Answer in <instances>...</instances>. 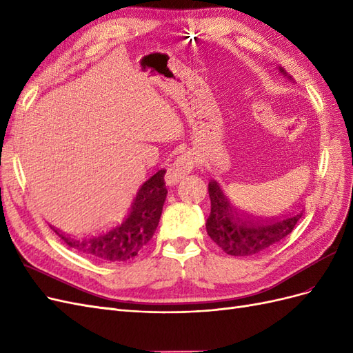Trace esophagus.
<instances>
[{
    "mask_svg": "<svg viewBox=\"0 0 353 353\" xmlns=\"http://www.w3.org/2000/svg\"><path fill=\"white\" fill-rule=\"evenodd\" d=\"M195 165V158L190 152L177 157V160L167 168L165 173V183L167 186H174L180 183L183 177L190 173V170Z\"/></svg>",
    "mask_w": 353,
    "mask_h": 353,
    "instance_id": "34e87169",
    "label": "esophagus"
}]
</instances>
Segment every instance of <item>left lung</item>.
<instances>
[{"label": "left lung", "instance_id": "left-lung-1", "mask_svg": "<svg viewBox=\"0 0 353 353\" xmlns=\"http://www.w3.org/2000/svg\"><path fill=\"white\" fill-rule=\"evenodd\" d=\"M279 72L290 79L281 67ZM208 193L211 214L205 223L207 233L225 254L233 256H252L267 251L292 233L303 214L302 210L284 217H254L237 210L227 192L214 180L208 183Z\"/></svg>", "mask_w": 353, "mask_h": 353}]
</instances>
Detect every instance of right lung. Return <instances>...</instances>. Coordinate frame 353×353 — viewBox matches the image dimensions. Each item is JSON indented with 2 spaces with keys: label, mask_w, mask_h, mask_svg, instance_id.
<instances>
[{
  "label": "right lung",
  "mask_w": 353,
  "mask_h": 353,
  "mask_svg": "<svg viewBox=\"0 0 353 353\" xmlns=\"http://www.w3.org/2000/svg\"><path fill=\"white\" fill-rule=\"evenodd\" d=\"M165 170H158L136 192L120 221L89 236H69L59 230L64 243L77 254L102 263H124L146 248L154 236L167 196Z\"/></svg>",
  "instance_id": "1"
}]
</instances>
